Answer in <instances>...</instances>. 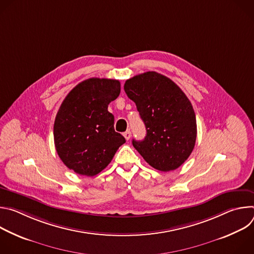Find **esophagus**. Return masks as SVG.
I'll return each mask as SVG.
<instances>
[{
  "label": "esophagus",
  "mask_w": 254,
  "mask_h": 254,
  "mask_svg": "<svg viewBox=\"0 0 254 254\" xmlns=\"http://www.w3.org/2000/svg\"><path fill=\"white\" fill-rule=\"evenodd\" d=\"M124 136L126 137V139H127V140H128V139L130 138V136H131V132H130V130L128 129V130L125 131V132H124Z\"/></svg>",
  "instance_id": "34e87169"
}]
</instances>
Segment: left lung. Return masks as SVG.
<instances>
[{
	"instance_id": "obj_1",
	"label": "left lung",
	"mask_w": 254,
	"mask_h": 254,
	"mask_svg": "<svg viewBox=\"0 0 254 254\" xmlns=\"http://www.w3.org/2000/svg\"><path fill=\"white\" fill-rule=\"evenodd\" d=\"M124 88L147 129L142 140L132 139V146L153 168L176 170L196 142V116L190 100L174 81L155 71L127 79Z\"/></svg>"
}]
</instances>
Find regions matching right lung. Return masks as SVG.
Here are the masks:
<instances>
[{
  "label": "right lung",
  "mask_w": 254,
  "mask_h": 254,
  "mask_svg": "<svg viewBox=\"0 0 254 254\" xmlns=\"http://www.w3.org/2000/svg\"><path fill=\"white\" fill-rule=\"evenodd\" d=\"M121 93L116 79L89 78L72 89L54 122V143L64 165L83 176H95L110 164L126 138L115 130L108 104Z\"/></svg>",
  "instance_id": "1"
}]
</instances>
